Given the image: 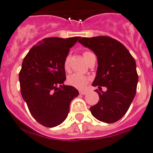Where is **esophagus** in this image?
Here are the masks:
<instances>
[{"instance_id":"34e87169","label":"esophagus","mask_w":153,"mask_h":153,"mask_svg":"<svg viewBox=\"0 0 153 153\" xmlns=\"http://www.w3.org/2000/svg\"><path fill=\"white\" fill-rule=\"evenodd\" d=\"M80 95H85V94H87V91H80Z\"/></svg>"}]
</instances>
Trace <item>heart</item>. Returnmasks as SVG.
I'll use <instances>...</instances> for the list:
<instances>
[{
    "label": "heart",
    "mask_w": 153,
    "mask_h": 153,
    "mask_svg": "<svg viewBox=\"0 0 153 153\" xmlns=\"http://www.w3.org/2000/svg\"><path fill=\"white\" fill-rule=\"evenodd\" d=\"M92 53L88 51H84L83 55H84L85 61H88V57ZM69 62H70V55H67L66 57L65 58L64 61V68L65 70H68L69 68ZM90 78L87 76L82 75L80 73H73L71 74L67 78V83L70 86H73L76 88L78 89H83L84 88L86 85L88 84Z\"/></svg>",
    "instance_id": "heart-1"
}]
</instances>
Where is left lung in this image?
<instances>
[{"label": "left lung", "instance_id": "1", "mask_svg": "<svg viewBox=\"0 0 153 153\" xmlns=\"http://www.w3.org/2000/svg\"><path fill=\"white\" fill-rule=\"evenodd\" d=\"M78 42L93 51L98 68L92 85L106 87L99 92L100 101L90 107L99 121L113 123L125 115L136 95L138 76L136 62L124 45L108 36L80 38Z\"/></svg>", "mask_w": 153, "mask_h": 153}]
</instances>
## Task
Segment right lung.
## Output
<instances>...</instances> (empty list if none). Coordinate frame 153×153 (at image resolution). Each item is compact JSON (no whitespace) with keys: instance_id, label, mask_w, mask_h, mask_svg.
<instances>
[{"instance_id":"add662e5","label":"right lung","mask_w":153,"mask_h":153,"mask_svg":"<svg viewBox=\"0 0 153 153\" xmlns=\"http://www.w3.org/2000/svg\"><path fill=\"white\" fill-rule=\"evenodd\" d=\"M80 37L46 38L30 49L19 73L20 91L31 115L41 125L54 127L65 120L79 91L65 85V58Z\"/></svg>"}]
</instances>
